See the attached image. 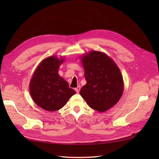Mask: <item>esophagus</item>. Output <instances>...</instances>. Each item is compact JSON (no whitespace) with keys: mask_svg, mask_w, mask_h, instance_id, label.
Instances as JSON below:
<instances>
[{"mask_svg":"<svg viewBox=\"0 0 159 159\" xmlns=\"http://www.w3.org/2000/svg\"><path fill=\"white\" fill-rule=\"evenodd\" d=\"M80 90V86H78L77 87H76V88H75V91L76 92V93H79Z\"/></svg>","mask_w":159,"mask_h":159,"instance_id":"1","label":"esophagus"}]
</instances>
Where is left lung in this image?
<instances>
[{
	"label": "left lung",
	"mask_w": 159,
	"mask_h": 159,
	"mask_svg": "<svg viewBox=\"0 0 159 159\" xmlns=\"http://www.w3.org/2000/svg\"><path fill=\"white\" fill-rule=\"evenodd\" d=\"M81 61L87 84L80 89V96L93 109L104 112L123 93V77L119 67L106 54L94 50L84 55Z\"/></svg>",
	"instance_id": "8db88e82"
}]
</instances>
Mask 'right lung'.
<instances>
[{
  "label": "right lung",
  "mask_w": 159,
  "mask_h": 159,
  "mask_svg": "<svg viewBox=\"0 0 159 159\" xmlns=\"http://www.w3.org/2000/svg\"><path fill=\"white\" fill-rule=\"evenodd\" d=\"M64 59L51 56L39 63L29 84L30 93L35 103L43 109L55 111L65 105L76 92L58 74Z\"/></svg>",
  "instance_id": "1"
}]
</instances>
